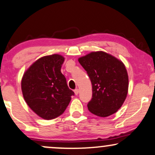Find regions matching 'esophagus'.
<instances>
[{
  "label": "esophagus",
  "instance_id": "esophagus-1",
  "mask_svg": "<svg viewBox=\"0 0 155 155\" xmlns=\"http://www.w3.org/2000/svg\"><path fill=\"white\" fill-rule=\"evenodd\" d=\"M74 94H75L76 95H78V93H79V90H78V88L75 89V90H74Z\"/></svg>",
  "mask_w": 155,
  "mask_h": 155
}]
</instances>
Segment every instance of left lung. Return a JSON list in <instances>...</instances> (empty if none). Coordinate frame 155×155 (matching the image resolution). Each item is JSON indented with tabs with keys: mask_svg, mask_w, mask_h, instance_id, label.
Returning a JSON list of instances; mask_svg holds the SVG:
<instances>
[{
	"mask_svg": "<svg viewBox=\"0 0 155 155\" xmlns=\"http://www.w3.org/2000/svg\"><path fill=\"white\" fill-rule=\"evenodd\" d=\"M92 83L87 108L101 117L112 115L127 98L129 78L121 61L104 51H93L78 59Z\"/></svg>",
	"mask_w": 155,
	"mask_h": 155,
	"instance_id": "8db88e82",
	"label": "left lung"
}]
</instances>
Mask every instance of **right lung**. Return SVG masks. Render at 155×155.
<instances>
[{
    "instance_id": "add662e5",
    "label": "right lung",
    "mask_w": 155,
    "mask_h": 155,
    "mask_svg": "<svg viewBox=\"0 0 155 155\" xmlns=\"http://www.w3.org/2000/svg\"><path fill=\"white\" fill-rule=\"evenodd\" d=\"M64 60L59 54L43 57L33 63L23 76L24 100L44 119L51 120L62 115L74 94L61 72Z\"/></svg>"
}]
</instances>
